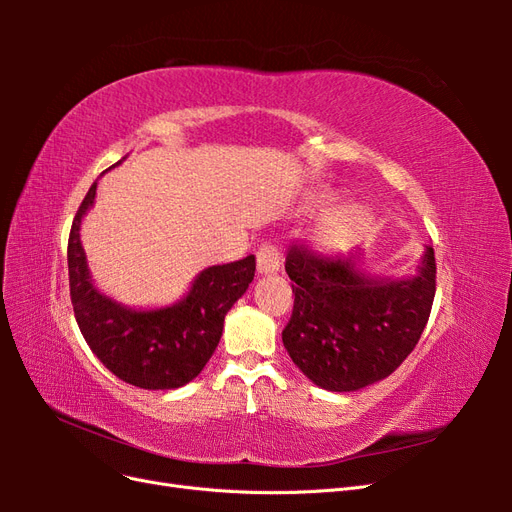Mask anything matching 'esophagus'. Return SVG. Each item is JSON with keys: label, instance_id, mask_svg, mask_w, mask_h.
Segmentation results:
<instances>
[{"label": "esophagus", "instance_id": "34e87169", "mask_svg": "<svg viewBox=\"0 0 512 512\" xmlns=\"http://www.w3.org/2000/svg\"><path fill=\"white\" fill-rule=\"evenodd\" d=\"M280 265H282L280 247H277L275 243H262L258 247V252H256L258 273H262V275L277 273V271H280Z\"/></svg>", "mask_w": 512, "mask_h": 512}]
</instances>
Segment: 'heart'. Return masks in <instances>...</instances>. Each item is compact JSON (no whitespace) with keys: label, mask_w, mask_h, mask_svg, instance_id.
Listing matches in <instances>:
<instances>
[{"label":"heart","mask_w":512,"mask_h":512,"mask_svg":"<svg viewBox=\"0 0 512 512\" xmlns=\"http://www.w3.org/2000/svg\"><path fill=\"white\" fill-rule=\"evenodd\" d=\"M367 226V213L361 207H344L335 211L324 220L318 230L316 239L322 247L327 250H339V247H346L356 237L361 235L363 228Z\"/></svg>","instance_id":"obj_1"}]
</instances>
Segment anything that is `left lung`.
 Returning <instances> with one entry per match:
<instances>
[{
  "mask_svg": "<svg viewBox=\"0 0 512 512\" xmlns=\"http://www.w3.org/2000/svg\"><path fill=\"white\" fill-rule=\"evenodd\" d=\"M356 260L307 245L286 256L294 305L282 342L309 380L335 393L391 376L421 339L436 297L433 247L410 280H376Z\"/></svg>",
  "mask_w": 512,
  "mask_h": 512,
  "instance_id": "8db88e82",
  "label": "left lung"
}]
</instances>
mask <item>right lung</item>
Listing matches in <instances>:
<instances>
[{"instance_id": "add662e5", "label": "right lung", "mask_w": 512, "mask_h": 512, "mask_svg": "<svg viewBox=\"0 0 512 512\" xmlns=\"http://www.w3.org/2000/svg\"><path fill=\"white\" fill-rule=\"evenodd\" d=\"M96 183L74 215L68 239V275L74 318L87 346L117 378L141 389H179L194 380L220 344L228 309L254 280L247 256L200 273L183 301L134 312L100 294L89 280L81 220L94 205Z\"/></svg>"}]
</instances>
